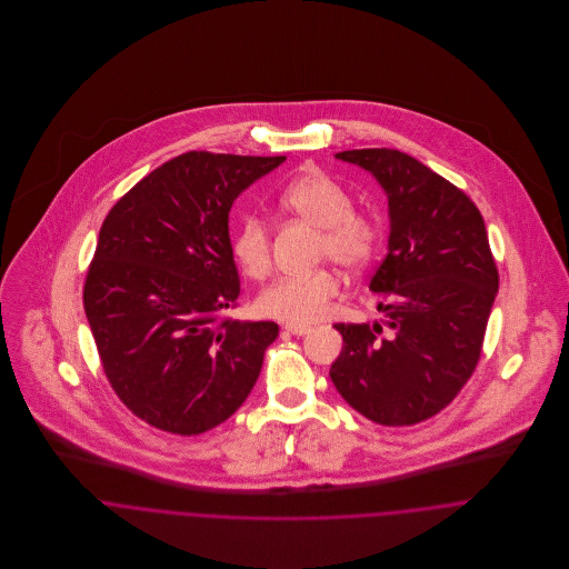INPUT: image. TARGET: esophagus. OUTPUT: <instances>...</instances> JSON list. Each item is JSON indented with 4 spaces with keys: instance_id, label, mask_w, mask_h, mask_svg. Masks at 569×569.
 I'll use <instances>...</instances> for the list:
<instances>
[{
    "instance_id": "34e87169",
    "label": "esophagus",
    "mask_w": 569,
    "mask_h": 569,
    "mask_svg": "<svg viewBox=\"0 0 569 569\" xmlns=\"http://www.w3.org/2000/svg\"><path fill=\"white\" fill-rule=\"evenodd\" d=\"M284 330H287V332H291V335H298V337H300V335H307V332H311L313 328H311V326L287 325L284 326Z\"/></svg>"
}]
</instances>
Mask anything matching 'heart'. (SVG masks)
<instances>
[{
	"instance_id": "obj_1",
	"label": "heart",
	"mask_w": 569,
	"mask_h": 569,
	"mask_svg": "<svg viewBox=\"0 0 569 569\" xmlns=\"http://www.w3.org/2000/svg\"><path fill=\"white\" fill-rule=\"evenodd\" d=\"M282 214L298 217L320 228V258H330L343 271L366 269L381 244V226L352 208V194L325 170H307L293 177L276 197ZM232 253L251 278H262L271 267V230L258 217H243L232 230ZM339 291L332 269L300 276H282L258 296V311L267 318L305 326L320 320Z\"/></svg>"
}]
</instances>
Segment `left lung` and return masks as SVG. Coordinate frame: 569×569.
<instances>
[{"mask_svg":"<svg viewBox=\"0 0 569 569\" xmlns=\"http://www.w3.org/2000/svg\"><path fill=\"white\" fill-rule=\"evenodd\" d=\"M370 170L390 206L388 256L370 289L383 325H335L343 348L330 379L372 422L407 427L449 406L471 379L499 287L478 206L397 149L337 153Z\"/></svg>","mask_w":569,"mask_h":569,"instance_id":"1","label":"left lung"}]
</instances>
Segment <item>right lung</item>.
<instances>
[{
  "label": "right lung",
  "instance_id": "1",
  "mask_svg": "<svg viewBox=\"0 0 569 569\" xmlns=\"http://www.w3.org/2000/svg\"><path fill=\"white\" fill-rule=\"evenodd\" d=\"M278 158L188 151L140 179L102 221L82 305L118 399L156 429L197 436L249 397L276 322H239L228 217Z\"/></svg>",
  "mask_w": 569,
  "mask_h": 569
}]
</instances>
